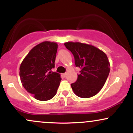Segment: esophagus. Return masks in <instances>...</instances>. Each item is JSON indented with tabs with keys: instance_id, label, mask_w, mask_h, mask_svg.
Masks as SVG:
<instances>
[{
	"instance_id": "34e87169",
	"label": "esophagus",
	"mask_w": 133,
	"mask_h": 133,
	"mask_svg": "<svg viewBox=\"0 0 133 133\" xmlns=\"http://www.w3.org/2000/svg\"><path fill=\"white\" fill-rule=\"evenodd\" d=\"M66 75H67V73L66 72L64 73V74H62V76H63L64 77H65V76H66Z\"/></svg>"
}]
</instances>
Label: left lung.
Here are the masks:
<instances>
[{"label":"left lung","instance_id":"1","mask_svg":"<svg viewBox=\"0 0 133 133\" xmlns=\"http://www.w3.org/2000/svg\"><path fill=\"white\" fill-rule=\"evenodd\" d=\"M64 45L74 56L76 67L81 68L77 79L71 84L74 94L89 98L101 90L110 71L106 54L97 47L81 42H68Z\"/></svg>","mask_w":133,"mask_h":133}]
</instances>
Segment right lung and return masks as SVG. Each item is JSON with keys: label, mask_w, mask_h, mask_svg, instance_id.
<instances>
[{"label": "right lung", "mask_w": 133, "mask_h": 133, "mask_svg": "<svg viewBox=\"0 0 133 133\" xmlns=\"http://www.w3.org/2000/svg\"><path fill=\"white\" fill-rule=\"evenodd\" d=\"M57 51L56 42L44 41L34 47L21 63L19 75L22 86L36 99L48 101L57 92L61 77L51 71Z\"/></svg>", "instance_id": "add662e5"}]
</instances>
